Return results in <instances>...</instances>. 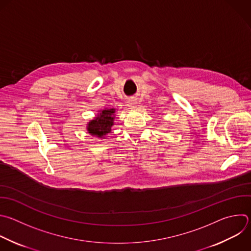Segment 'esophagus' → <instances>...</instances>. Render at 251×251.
<instances>
[{"instance_id": "34e87169", "label": "esophagus", "mask_w": 251, "mask_h": 251, "mask_svg": "<svg viewBox=\"0 0 251 251\" xmlns=\"http://www.w3.org/2000/svg\"><path fill=\"white\" fill-rule=\"evenodd\" d=\"M127 106H128L130 109H135V108H137V106H138V101L135 100H128V102H127Z\"/></svg>"}]
</instances>
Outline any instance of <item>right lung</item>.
<instances>
[{
    "instance_id": "add662e5",
    "label": "right lung",
    "mask_w": 251,
    "mask_h": 251,
    "mask_svg": "<svg viewBox=\"0 0 251 251\" xmlns=\"http://www.w3.org/2000/svg\"><path fill=\"white\" fill-rule=\"evenodd\" d=\"M115 116V108H104L99 110L97 116L87 124L88 133L100 139H105L106 135L111 132V127L114 125Z\"/></svg>"
}]
</instances>
